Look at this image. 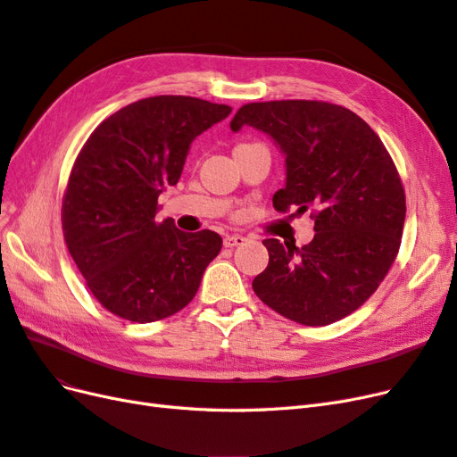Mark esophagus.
<instances>
[{"mask_svg": "<svg viewBox=\"0 0 457 457\" xmlns=\"http://www.w3.org/2000/svg\"><path fill=\"white\" fill-rule=\"evenodd\" d=\"M245 242L244 237H240V234H230V237H225L223 244L225 247H234V245H242Z\"/></svg>", "mask_w": 457, "mask_h": 457, "instance_id": "esophagus-1", "label": "esophagus"}]
</instances>
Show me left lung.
<instances>
[{
	"mask_svg": "<svg viewBox=\"0 0 457 457\" xmlns=\"http://www.w3.org/2000/svg\"><path fill=\"white\" fill-rule=\"evenodd\" d=\"M244 126L286 158L276 212L312 207L316 232L303 247L262 240L269 265L253 292L294 322H337L376 292L398 253L406 196L389 152L361 116L331 103H250L230 121L234 133Z\"/></svg>",
	"mask_w": 457,
	"mask_h": 457,
	"instance_id": "8db88e82",
	"label": "left lung"
}]
</instances>
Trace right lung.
<instances>
[{"instance_id": "obj_1", "label": "right lung", "mask_w": 457, "mask_h": 457, "mask_svg": "<svg viewBox=\"0 0 457 457\" xmlns=\"http://www.w3.org/2000/svg\"><path fill=\"white\" fill-rule=\"evenodd\" d=\"M232 112L195 96H148L118 110L81 148L62 200L74 262L104 309L148 324L187 307L223 238L156 220L192 141Z\"/></svg>"}]
</instances>
